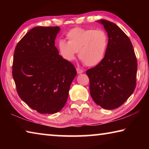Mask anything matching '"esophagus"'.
<instances>
[{
  "label": "esophagus",
  "instance_id": "1",
  "mask_svg": "<svg viewBox=\"0 0 149 149\" xmlns=\"http://www.w3.org/2000/svg\"><path fill=\"white\" fill-rule=\"evenodd\" d=\"M76 70H77V73L78 74H82V73L84 72V70H81V69H80V68H77V69H76Z\"/></svg>",
  "mask_w": 149,
  "mask_h": 149
}]
</instances>
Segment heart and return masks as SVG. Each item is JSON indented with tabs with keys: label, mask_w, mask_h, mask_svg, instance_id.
<instances>
[{
	"label": "heart",
	"mask_w": 149,
	"mask_h": 149,
	"mask_svg": "<svg viewBox=\"0 0 149 149\" xmlns=\"http://www.w3.org/2000/svg\"><path fill=\"white\" fill-rule=\"evenodd\" d=\"M65 37L68 42L60 40L58 49L66 61H73L78 51L79 59L87 66H95L104 60L109 44L108 33L104 29L75 27Z\"/></svg>",
	"instance_id": "b5f03b06"
}]
</instances>
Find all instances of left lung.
<instances>
[{
	"label": "left lung",
	"mask_w": 149,
	"mask_h": 149,
	"mask_svg": "<svg viewBox=\"0 0 149 149\" xmlns=\"http://www.w3.org/2000/svg\"><path fill=\"white\" fill-rule=\"evenodd\" d=\"M97 22L107 31L109 44L102 62L86 74L95 102L104 109L113 110L122 105L134 91L137 62L132 42L117 25L106 19Z\"/></svg>",
	"instance_id": "1"
}]
</instances>
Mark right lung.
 <instances>
[{
    "label": "right lung",
    "mask_w": 149,
    "mask_h": 149,
    "mask_svg": "<svg viewBox=\"0 0 149 149\" xmlns=\"http://www.w3.org/2000/svg\"><path fill=\"white\" fill-rule=\"evenodd\" d=\"M60 30L58 26L33 27L14 50L12 76L17 94L41 114L62 109L77 74L74 65L59 55L55 47Z\"/></svg>",
    "instance_id": "obj_1"
}]
</instances>
